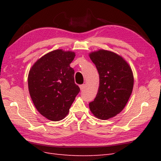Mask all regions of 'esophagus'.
<instances>
[{
	"label": "esophagus",
	"instance_id": "obj_1",
	"mask_svg": "<svg viewBox=\"0 0 161 161\" xmlns=\"http://www.w3.org/2000/svg\"><path fill=\"white\" fill-rule=\"evenodd\" d=\"M85 86H86V85H85V84H81V85H80V89H81V90H83L84 88H85Z\"/></svg>",
	"mask_w": 161,
	"mask_h": 161
}]
</instances>
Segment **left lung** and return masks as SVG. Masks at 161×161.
<instances>
[{
	"label": "left lung",
	"mask_w": 161,
	"mask_h": 161,
	"mask_svg": "<svg viewBox=\"0 0 161 161\" xmlns=\"http://www.w3.org/2000/svg\"><path fill=\"white\" fill-rule=\"evenodd\" d=\"M97 68L100 85L94 101L89 103L97 118L108 119L119 114L131 96L133 75L129 64L114 52L99 50L89 53Z\"/></svg>",
	"instance_id": "obj_1"
}]
</instances>
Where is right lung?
Segmentation results:
<instances>
[{
	"mask_svg": "<svg viewBox=\"0 0 161 161\" xmlns=\"http://www.w3.org/2000/svg\"><path fill=\"white\" fill-rule=\"evenodd\" d=\"M75 57L72 51H51L37 60L29 71L28 89L33 104L50 120L59 121L66 117L80 91L70 66Z\"/></svg>",
	"mask_w": 161,
	"mask_h": 161,
	"instance_id": "1",
	"label": "right lung"
}]
</instances>
